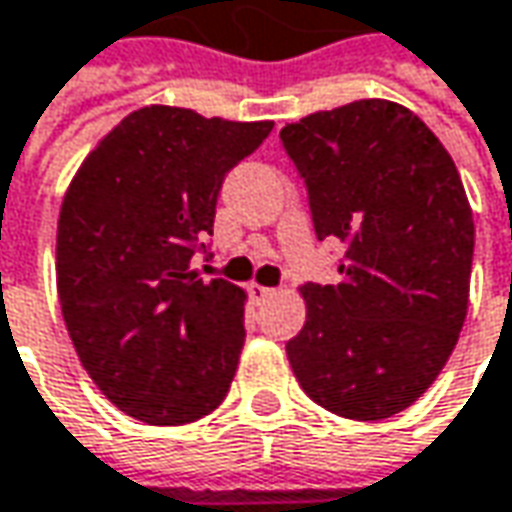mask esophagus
Segmentation results:
<instances>
[{
	"instance_id": "34e87169",
	"label": "esophagus",
	"mask_w": 512,
	"mask_h": 512,
	"mask_svg": "<svg viewBox=\"0 0 512 512\" xmlns=\"http://www.w3.org/2000/svg\"><path fill=\"white\" fill-rule=\"evenodd\" d=\"M249 295H252V300H257V303H263V300L275 295V289H269V286H260V283H252V286H249Z\"/></svg>"
}]
</instances>
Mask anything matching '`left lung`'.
Here are the masks:
<instances>
[{"mask_svg":"<svg viewBox=\"0 0 512 512\" xmlns=\"http://www.w3.org/2000/svg\"><path fill=\"white\" fill-rule=\"evenodd\" d=\"M318 240L346 246L341 283H306V323L286 344L323 410L378 421L444 369L467 318L476 226L447 148L410 108L358 100L286 125Z\"/></svg>","mask_w":512,"mask_h":512,"instance_id":"obj_1","label":"left lung"}]
</instances>
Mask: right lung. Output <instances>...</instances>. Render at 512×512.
I'll list each match as a JSON object with an SVG mask.
<instances>
[{
	"label": "right lung",
	"instance_id": "add662e5",
	"mask_svg": "<svg viewBox=\"0 0 512 512\" xmlns=\"http://www.w3.org/2000/svg\"><path fill=\"white\" fill-rule=\"evenodd\" d=\"M272 123L131 111L85 157L56 226V292L102 395L151 427L217 410L243 349V289L191 272L217 194Z\"/></svg>",
	"mask_w": 512,
	"mask_h": 512
}]
</instances>
